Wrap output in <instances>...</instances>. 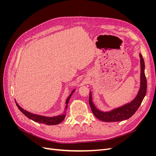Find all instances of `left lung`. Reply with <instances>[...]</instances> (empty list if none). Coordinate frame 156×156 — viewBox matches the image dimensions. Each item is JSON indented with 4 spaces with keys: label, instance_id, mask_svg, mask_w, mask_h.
<instances>
[{
    "label": "left lung",
    "instance_id": "obj_1",
    "mask_svg": "<svg viewBox=\"0 0 156 156\" xmlns=\"http://www.w3.org/2000/svg\"><path fill=\"white\" fill-rule=\"evenodd\" d=\"M139 56L140 58L141 67L140 87L137 96L128 104L115 108V109L109 112H102L99 111L94 105L92 100L91 93L90 92L89 104L91 107L93 114L97 119L103 122H119L129 119L137 111L146 95V90H147V83H146V78L144 73L145 66L144 59L141 54H140Z\"/></svg>",
    "mask_w": 156,
    "mask_h": 156
}]
</instances>
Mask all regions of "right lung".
Instances as JSON below:
<instances>
[{
    "instance_id": "add662e5",
    "label": "right lung",
    "mask_w": 156,
    "mask_h": 156,
    "mask_svg": "<svg viewBox=\"0 0 156 156\" xmlns=\"http://www.w3.org/2000/svg\"><path fill=\"white\" fill-rule=\"evenodd\" d=\"M75 90L72 92L70 95L69 96V97L67 98L66 101V110L68 107V102L69 101V99L72 96V95L73 94V93L74 92ZM16 105L17 106V107L20 109L23 114H24L26 116H27L29 119L32 120L33 121H34L36 122H38V123H41V124H45L47 125H56L60 124V122H62L64 119H65V113L62 115H58L56 116L55 117H46V116H40V115H34L32 114V113L28 112L22 108L20 105H19L17 103H16Z\"/></svg>"
}]
</instances>
